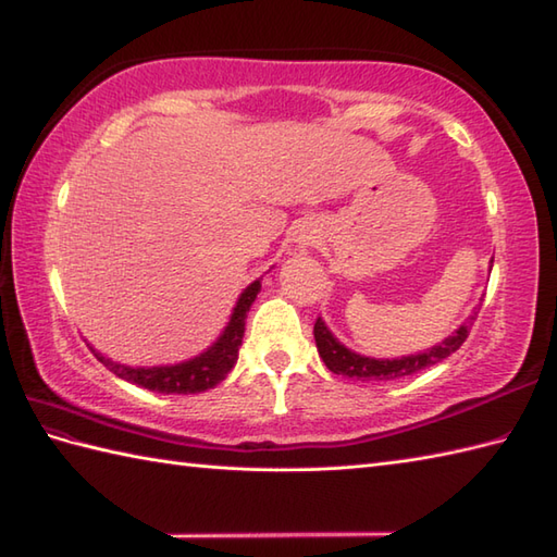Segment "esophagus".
<instances>
[{"mask_svg":"<svg viewBox=\"0 0 557 557\" xmlns=\"http://www.w3.org/2000/svg\"><path fill=\"white\" fill-rule=\"evenodd\" d=\"M317 240H319V228H314L312 224H302L293 233V250L305 252L307 247L314 245Z\"/></svg>","mask_w":557,"mask_h":557,"instance_id":"esophagus-1","label":"esophagus"}]
</instances>
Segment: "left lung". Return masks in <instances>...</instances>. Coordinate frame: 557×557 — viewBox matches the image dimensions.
<instances>
[{"label":"left lung","instance_id":"1","mask_svg":"<svg viewBox=\"0 0 557 557\" xmlns=\"http://www.w3.org/2000/svg\"><path fill=\"white\" fill-rule=\"evenodd\" d=\"M476 314L479 312L469 317L465 324L453 333V336H448L443 343L434 345V348H429L424 352H417V355L395 357V360H374V357L357 355L350 348H345V345L329 331L324 321H321V317L317 319V324H314V341H317L319 357L324 360V364L331 369L333 374L348 376V379H355V381H364V383H376V381L383 383V381L412 376V374L422 372V369H426L431 364H438V362L446 360V357H450L467 341L469 326H472V321L476 319Z\"/></svg>","mask_w":557,"mask_h":557}]
</instances>
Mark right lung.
<instances>
[{
    "label": "right lung",
    "mask_w": 557,
    "mask_h": 557,
    "mask_svg": "<svg viewBox=\"0 0 557 557\" xmlns=\"http://www.w3.org/2000/svg\"><path fill=\"white\" fill-rule=\"evenodd\" d=\"M259 290H262V283L252 281L250 286L240 293V298L236 307H233V314L228 319L224 333L214 341V345H209L205 352L193 357V360H185L181 364H166V367H126V364H116L107 360V357H102L95 348L92 352L97 360L109 369V372H114L119 379L138 383V386L147 391L166 393V395L169 393L190 395V393H202L207 388H214L216 383H221L228 376L233 364L238 360V348L245 333V319Z\"/></svg>",
    "instance_id": "right-lung-1"
}]
</instances>
